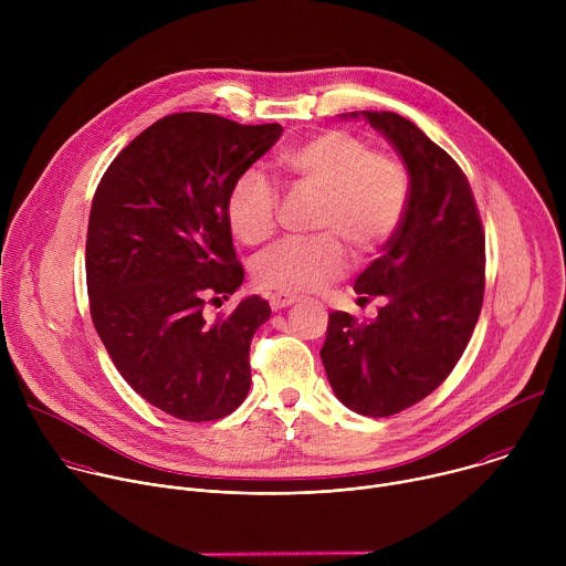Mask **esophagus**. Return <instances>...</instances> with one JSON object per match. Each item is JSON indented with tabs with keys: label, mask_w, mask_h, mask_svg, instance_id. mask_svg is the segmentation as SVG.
Here are the masks:
<instances>
[{
	"label": "esophagus",
	"mask_w": 566,
	"mask_h": 566,
	"mask_svg": "<svg viewBox=\"0 0 566 566\" xmlns=\"http://www.w3.org/2000/svg\"><path fill=\"white\" fill-rule=\"evenodd\" d=\"M295 302H297L295 295H286V293H273L271 295V308L273 311H282V308H286V306H291Z\"/></svg>",
	"instance_id": "obj_1"
}]
</instances>
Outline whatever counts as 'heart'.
<instances>
[{
    "instance_id": "heart-1",
    "label": "heart",
    "mask_w": 566,
    "mask_h": 566,
    "mask_svg": "<svg viewBox=\"0 0 566 566\" xmlns=\"http://www.w3.org/2000/svg\"><path fill=\"white\" fill-rule=\"evenodd\" d=\"M277 170L293 190L319 197L313 217L315 239H286L253 262L262 289L306 293L347 271L338 235L360 258L394 237L410 201V175L391 154L371 151L356 134L327 129L277 156ZM280 197L258 170L241 175L226 199L230 230L249 247L266 241L277 223Z\"/></svg>"
}]
</instances>
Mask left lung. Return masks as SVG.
<instances>
[{"mask_svg":"<svg viewBox=\"0 0 566 566\" xmlns=\"http://www.w3.org/2000/svg\"><path fill=\"white\" fill-rule=\"evenodd\" d=\"M400 156L410 201L394 237L354 284L358 300L380 295L371 322L329 315L319 349L345 408L391 417L432 394L461 358L483 302V228L465 175L412 120L394 112H352Z\"/></svg>","mask_w":566,"mask_h":566,"instance_id":"left-lung-1","label":"left lung"}]
</instances>
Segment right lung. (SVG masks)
Masks as SVG:
<instances>
[{"mask_svg":"<svg viewBox=\"0 0 566 566\" xmlns=\"http://www.w3.org/2000/svg\"><path fill=\"white\" fill-rule=\"evenodd\" d=\"M282 132L201 112L166 116L112 160L94 195V327L127 385L175 419L228 417L251 389V340L269 302L249 295L212 325L203 306L244 282L226 199Z\"/></svg>","mask_w":566,"mask_h":566,"instance_id":"add662e5","label":"right lung"}]
</instances>
